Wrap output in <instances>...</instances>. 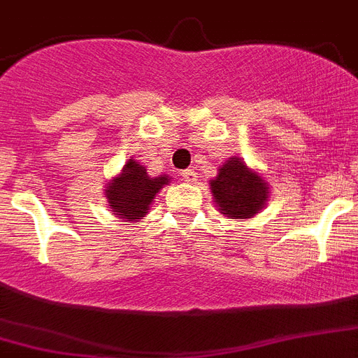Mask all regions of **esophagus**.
<instances>
[{
  "label": "esophagus",
  "instance_id": "obj_1",
  "mask_svg": "<svg viewBox=\"0 0 358 358\" xmlns=\"http://www.w3.org/2000/svg\"><path fill=\"white\" fill-rule=\"evenodd\" d=\"M181 177H182V179H185L186 182H195V181H197V173H195L194 170H182Z\"/></svg>",
  "mask_w": 358,
  "mask_h": 358
}]
</instances>
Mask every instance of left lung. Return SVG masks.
I'll use <instances>...</instances> for the list:
<instances>
[{
  "label": "left lung",
  "mask_w": 358,
  "mask_h": 358,
  "mask_svg": "<svg viewBox=\"0 0 358 358\" xmlns=\"http://www.w3.org/2000/svg\"><path fill=\"white\" fill-rule=\"evenodd\" d=\"M221 213L246 219L259 213L268 201V186L237 157H230L210 182Z\"/></svg>",
  "instance_id": "obj_1"
}]
</instances>
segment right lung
<instances>
[{"instance_id": "right-lung-1", "label": "right lung", "mask_w": 358, "mask_h": 358, "mask_svg": "<svg viewBox=\"0 0 358 358\" xmlns=\"http://www.w3.org/2000/svg\"><path fill=\"white\" fill-rule=\"evenodd\" d=\"M166 182L168 177H150L143 164L128 159L123 173L110 182L105 194L115 215H121L128 221H136L146 215L152 199Z\"/></svg>"}]
</instances>
